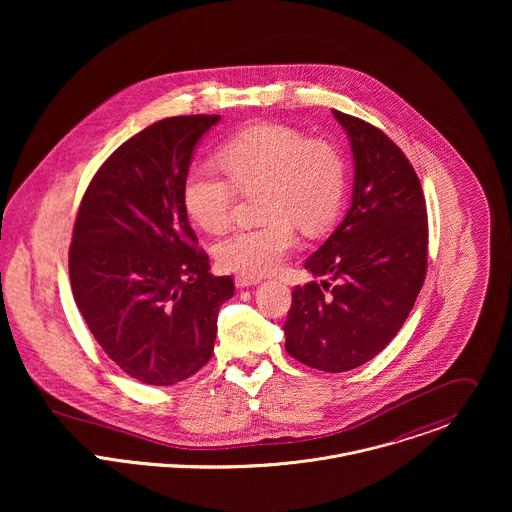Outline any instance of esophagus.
Returning <instances> with one entry per match:
<instances>
[{
    "instance_id": "esophagus-1",
    "label": "esophagus",
    "mask_w": 512,
    "mask_h": 512,
    "mask_svg": "<svg viewBox=\"0 0 512 512\" xmlns=\"http://www.w3.org/2000/svg\"><path fill=\"white\" fill-rule=\"evenodd\" d=\"M234 284H236V288L244 290V288H252V286H258V284H260V280H258V278H246V276H238V278L234 280Z\"/></svg>"
}]
</instances>
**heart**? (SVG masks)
Returning a JSON list of instances; mask_svg holds the SVG:
<instances>
[{
	"label": "heart",
	"instance_id": "heart-1",
	"mask_svg": "<svg viewBox=\"0 0 512 512\" xmlns=\"http://www.w3.org/2000/svg\"><path fill=\"white\" fill-rule=\"evenodd\" d=\"M220 165L233 181L209 167H195L183 185V205L199 228L222 232L236 203V189H262L256 228L222 238L215 256L220 268L260 278L282 268L295 248L292 222L303 230L321 228L341 205L345 171L337 149L282 124H256L219 149Z\"/></svg>",
	"mask_w": 512,
	"mask_h": 512
}]
</instances>
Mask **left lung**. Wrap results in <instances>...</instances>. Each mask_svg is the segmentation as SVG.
Segmentation results:
<instances>
[{
  "label": "left lung",
  "instance_id": "1",
  "mask_svg": "<svg viewBox=\"0 0 512 512\" xmlns=\"http://www.w3.org/2000/svg\"><path fill=\"white\" fill-rule=\"evenodd\" d=\"M355 161L351 209L305 270L329 280L295 286L286 351L303 365L345 372L376 357L400 331L428 268L420 179L384 132L333 110Z\"/></svg>",
  "mask_w": 512,
  "mask_h": 512
}]
</instances>
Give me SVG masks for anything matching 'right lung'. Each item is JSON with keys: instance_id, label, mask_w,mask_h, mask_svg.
Returning <instances> with one entry per match:
<instances>
[{"instance_id": "obj_1", "label": "right lung", "mask_w": 512, "mask_h": 512, "mask_svg": "<svg viewBox=\"0 0 512 512\" xmlns=\"http://www.w3.org/2000/svg\"><path fill=\"white\" fill-rule=\"evenodd\" d=\"M220 116L155 122L118 147L92 177L74 222V301L104 353L132 378L171 386L207 365L230 276L209 256L183 205L199 140Z\"/></svg>"}]
</instances>
